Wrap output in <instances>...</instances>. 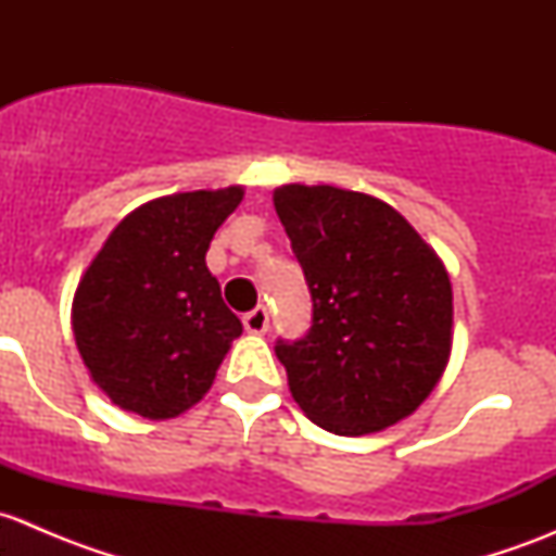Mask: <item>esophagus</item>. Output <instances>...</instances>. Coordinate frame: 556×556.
Listing matches in <instances>:
<instances>
[{
  "instance_id": "obj_1",
  "label": "esophagus",
  "mask_w": 556,
  "mask_h": 556,
  "mask_svg": "<svg viewBox=\"0 0 556 556\" xmlns=\"http://www.w3.org/2000/svg\"><path fill=\"white\" fill-rule=\"evenodd\" d=\"M242 323H244L247 333L263 336L268 330V309H266V306H255V309L244 314Z\"/></svg>"
}]
</instances>
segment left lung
Listing matches in <instances>:
<instances>
[{
    "mask_svg": "<svg viewBox=\"0 0 556 556\" xmlns=\"http://www.w3.org/2000/svg\"><path fill=\"white\" fill-rule=\"evenodd\" d=\"M312 293V328L279 341L301 412L336 435H366L422 406L452 355V282L412 223L377 195L336 185L274 190Z\"/></svg>",
    "mask_w": 556,
    "mask_h": 556,
    "instance_id": "left-lung-1",
    "label": "left lung"
}]
</instances>
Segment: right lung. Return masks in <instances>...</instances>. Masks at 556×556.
<instances>
[{
  "mask_svg": "<svg viewBox=\"0 0 556 556\" xmlns=\"http://www.w3.org/2000/svg\"><path fill=\"white\" fill-rule=\"evenodd\" d=\"M244 188L190 190L128 212L86 268L72 330L93 384L123 412L172 419L210 392L242 336L206 250Z\"/></svg>",
  "mask_w": 556,
  "mask_h": 556,
  "instance_id": "right-lung-1",
  "label": "right lung"
}]
</instances>
